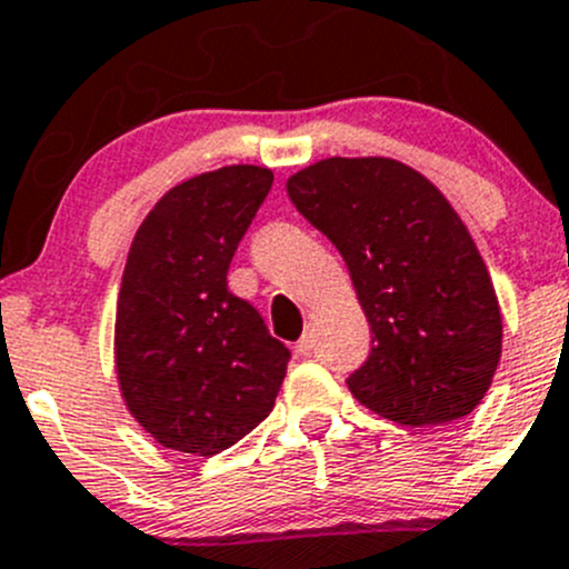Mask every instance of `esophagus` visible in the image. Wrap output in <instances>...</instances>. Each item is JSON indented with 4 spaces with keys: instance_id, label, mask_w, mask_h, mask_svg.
I'll list each match as a JSON object with an SVG mask.
<instances>
[{
    "instance_id": "34e87169",
    "label": "esophagus",
    "mask_w": 569,
    "mask_h": 569,
    "mask_svg": "<svg viewBox=\"0 0 569 569\" xmlns=\"http://www.w3.org/2000/svg\"><path fill=\"white\" fill-rule=\"evenodd\" d=\"M312 350H315V333L307 331V333H303V337L296 342V353H298V356H312Z\"/></svg>"
}]
</instances>
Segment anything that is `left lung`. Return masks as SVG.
<instances>
[{
    "label": "left lung",
    "mask_w": 569,
    "mask_h": 569,
    "mask_svg": "<svg viewBox=\"0 0 569 569\" xmlns=\"http://www.w3.org/2000/svg\"><path fill=\"white\" fill-rule=\"evenodd\" d=\"M298 213L337 246L372 328L348 378L383 419L438 427L482 402L501 359V309L447 197L395 158H323L287 180Z\"/></svg>",
    "instance_id": "1"
}]
</instances>
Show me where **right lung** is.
Instances as JSON below:
<instances>
[{"instance_id": "obj_1", "label": "right lung", "mask_w": 569, "mask_h": 569, "mask_svg": "<svg viewBox=\"0 0 569 569\" xmlns=\"http://www.w3.org/2000/svg\"><path fill=\"white\" fill-rule=\"evenodd\" d=\"M273 172L236 163L169 189L139 224L122 271L114 367L122 400L161 447L219 455L249 436L290 350L227 290L232 254Z\"/></svg>"}]
</instances>
